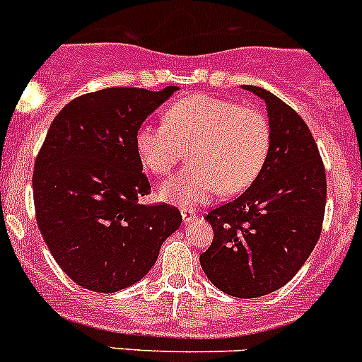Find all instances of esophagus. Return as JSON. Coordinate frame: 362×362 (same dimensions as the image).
<instances>
[{"label":"esophagus","mask_w":362,"mask_h":362,"mask_svg":"<svg viewBox=\"0 0 362 362\" xmlns=\"http://www.w3.org/2000/svg\"><path fill=\"white\" fill-rule=\"evenodd\" d=\"M181 217H183L185 224H188V222H192L197 217V214L194 210H188V208H181Z\"/></svg>","instance_id":"34e87169"}]
</instances>
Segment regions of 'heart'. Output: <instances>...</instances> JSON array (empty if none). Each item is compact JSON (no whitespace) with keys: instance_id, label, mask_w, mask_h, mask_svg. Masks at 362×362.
Segmentation results:
<instances>
[{"instance_id":"heart-1","label":"heart","mask_w":362,"mask_h":362,"mask_svg":"<svg viewBox=\"0 0 362 362\" xmlns=\"http://www.w3.org/2000/svg\"><path fill=\"white\" fill-rule=\"evenodd\" d=\"M141 165L165 175L190 148L192 165L165 181V201L192 206L255 183L271 147L269 122L258 109L230 98L192 95L165 111V124H144L134 136Z\"/></svg>"}]
</instances>
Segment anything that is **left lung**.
Masks as SVG:
<instances>
[{"mask_svg":"<svg viewBox=\"0 0 362 362\" xmlns=\"http://www.w3.org/2000/svg\"><path fill=\"white\" fill-rule=\"evenodd\" d=\"M267 105L271 147L255 183L214 208V242L201 267L222 293L258 298L284 287L313 253L323 226L327 175L300 115L257 86H244Z\"/></svg>","mask_w":362,"mask_h":362,"instance_id":"8db88e82","label":"left lung"}]
</instances>
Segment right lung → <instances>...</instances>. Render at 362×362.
<instances>
[{
  "mask_svg": "<svg viewBox=\"0 0 362 362\" xmlns=\"http://www.w3.org/2000/svg\"><path fill=\"white\" fill-rule=\"evenodd\" d=\"M175 86L107 88L62 107L35 159L39 231L61 269L84 289L116 293L151 271L159 247L181 226L170 204H140L151 194L134 136Z\"/></svg>",
  "mask_w": 362,
  "mask_h": 362,
  "instance_id": "obj_1",
  "label": "right lung"
}]
</instances>
